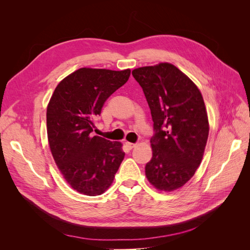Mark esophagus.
Wrapping results in <instances>:
<instances>
[{"instance_id":"obj_1","label":"esophagus","mask_w":250,"mask_h":250,"mask_svg":"<svg viewBox=\"0 0 250 250\" xmlns=\"http://www.w3.org/2000/svg\"><path fill=\"white\" fill-rule=\"evenodd\" d=\"M125 145L127 146V148H128V149H132V148H134L135 146H137V144H133V143L126 142V143H125Z\"/></svg>"}]
</instances>
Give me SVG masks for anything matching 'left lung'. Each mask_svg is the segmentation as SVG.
Wrapping results in <instances>:
<instances>
[{
	"mask_svg": "<svg viewBox=\"0 0 250 250\" xmlns=\"http://www.w3.org/2000/svg\"><path fill=\"white\" fill-rule=\"evenodd\" d=\"M143 88L153 121L152 158L146 176L161 191H174L190 180L201 163L208 120L200 90L170 63L132 71Z\"/></svg>",
	"mask_w": 250,
	"mask_h": 250,
	"instance_id": "1",
	"label": "left lung"
}]
</instances>
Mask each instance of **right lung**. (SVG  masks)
Returning <instances> with one entry per match:
<instances>
[{
    "mask_svg": "<svg viewBox=\"0 0 250 250\" xmlns=\"http://www.w3.org/2000/svg\"><path fill=\"white\" fill-rule=\"evenodd\" d=\"M130 70L82 67L59 82L47 108L53 157L74 190L88 196L107 190L125 153L122 144L92 135L107 98L129 79Z\"/></svg>",
    "mask_w": 250,
    "mask_h": 250,
    "instance_id": "1",
    "label": "right lung"
}]
</instances>
